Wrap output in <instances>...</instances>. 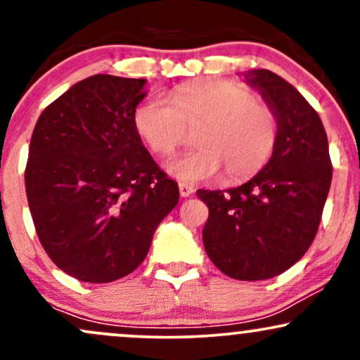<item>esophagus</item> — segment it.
<instances>
[{
    "mask_svg": "<svg viewBox=\"0 0 360 360\" xmlns=\"http://www.w3.org/2000/svg\"><path fill=\"white\" fill-rule=\"evenodd\" d=\"M179 193H181V196H183V198H188V196H191V194L194 193V188H193L191 184L179 183Z\"/></svg>",
    "mask_w": 360,
    "mask_h": 360,
    "instance_id": "esophagus-1",
    "label": "esophagus"
}]
</instances>
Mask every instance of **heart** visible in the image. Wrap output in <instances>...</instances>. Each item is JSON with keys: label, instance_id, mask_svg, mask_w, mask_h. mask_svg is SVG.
I'll list each match as a JSON object with an SVG mask.
<instances>
[{"label": "heart", "instance_id": "1", "mask_svg": "<svg viewBox=\"0 0 360 360\" xmlns=\"http://www.w3.org/2000/svg\"><path fill=\"white\" fill-rule=\"evenodd\" d=\"M172 103L148 96L137 106L134 123L152 152L169 155L195 131L196 150L176 155L166 171L186 183L212 181L223 172L226 183H240L269 162L279 140V120L249 86L232 79L184 84Z\"/></svg>", "mask_w": 360, "mask_h": 360}]
</instances>
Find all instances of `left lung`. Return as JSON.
Instances as JSON below:
<instances>
[{
    "mask_svg": "<svg viewBox=\"0 0 360 360\" xmlns=\"http://www.w3.org/2000/svg\"><path fill=\"white\" fill-rule=\"evenodd\" d=\"M245 76L278 115V146L245 184L196 194L210 212L203 243L212 262L229 278L262 281L289 269L311 245L332 160L323 123L295 86L267 69Z\"/></svg>",
    "mask_w": 360,
    "mask_h": 360,
    "instance_id": "left-lung-1",
    "label": "left lung"
}]
</instances>
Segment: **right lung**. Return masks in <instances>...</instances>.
<instances>
[{
	"instance_id": "1",
	"label": "right lung",
	"mask_w": 360,
	"mask_h": 360,
	"mask_svg": "<svg viewBox=\"0 0 360 360\" xmlns=\"http://www.w3.org/2000/svg\"><path fill=\"white\" fill-rule=\"evenodd\" d=\"M146 82L82 79L42 111L32 134L25 189L35 232L52 262L84 283L137 269L179 201L134 123Z\"/></svg>"
}]
</instances>
